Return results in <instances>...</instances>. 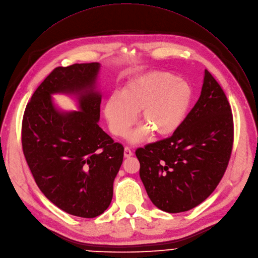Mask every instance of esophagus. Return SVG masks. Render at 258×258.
Here are the masks:
<instances>
[{
	"instance_id": "1",
	"label": "esophagus",
	"mask_w": 258,
	"mask_h": 258,
	"mask_svg": "<svg viewBox=\"0 0 258 258\" xmlns=\"http://www.w3.org/2000/svg\"><path fill=\"white\" fill-rule=\"evenodd\" d=\"M133 156V152L131 151V149L129 147H125L124 149V157L125 158H130Z\"/></svg>"
}]
</instances>
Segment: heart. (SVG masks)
Here are the masks:
<instances>
[{"label":"heart","instance_id":"1","mask_svg":"<svg viewBox=\"0 0 258 258\" xmlns=\"http://www.w3.org/2000/svg\"><path fill=\"white\" fill-rule=\"evenodd\" d=\"M193 99L190 83L168 72H150L129 81L121 94L114 93L106 101L104 115L110 131L125 137L140 113L143 124L129 140L143 141L150 132L159 137L172 135L184 122Z\"/></svg>","mask_w":258,"mask_h":258}]
</instances>
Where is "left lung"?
<instances>
[{
    "label": "left lung",
    "instance_id": "1",
    "mask_svg": "<svg viewBox=\"0 0 258 258\" xmlns=\"http://www.w3.org/2000/svg\"><path fill=\"white\" fill-rule=\"evenodd\" d=\"M233 137L227 96L205 69L200 96L178 130L135 151L140 179L151 202L164 212L177 214L204 201L224 176Z\"/></svg>",
    "mask_w": 258,
    "mask_h": 258
}]
</instances>
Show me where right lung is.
Here are the masks:
<instances>
[{
    "instance_id": "add662e5",
    "label": "right lung",
    "mask_w": 258,
    "mask_h": 258,
    "mask_svg": "<svg viewBox=\"0 0 258 258\" xmlns=\"http://www.w3.org/2000/svg\"><path fill=\"white\" fill-rule=\"evenodd\" d=\"M99 63L57 67L37 87L22 122V148L40 191L69 215L95 218L113 198L124 147L98 126ZM72 96L79 111H63L54 94Z\"/></svg>"
}]
</instances>
